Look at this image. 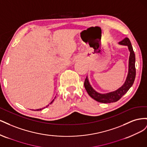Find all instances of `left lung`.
Listing matches in <instances>:
<instances>
[{
    "label": "left lung",
    "instance_id": "1",
    "mask_svg": "<svg viewBox=\"0 0 147 147\" xmlns=\"http://www.w3.org/2000/svg\"><path fill=\"white\" fill-rule=\"evenodd\" d=\"M120 45H126L128 47L129 50L130 51L129 59V70L128 74L125 83L123 85L119 88L118 90L110 92L107 94H100V93L96 92L90 85V82L88 81V77H86L85 80H84V86L88 94L90 95L92 99L101 102V103H111V102H117L121 98L122 96L124 95L129 90L130 88L132 86L136 78V57L134 51L133 50L131 43L128 38H125L122 41L119 42Z\"/></svg>",
    "mask_w": 147,
    "mask_h": 147
}]
</instances>
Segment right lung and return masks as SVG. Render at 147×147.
Returning a JSON list of instances; mask_svg holds the SVG:
<instances>
[{"mask_svg": "<svg viewBox=\"0 0 147 147\" xmlns=\"http://www.w3.org/2000/svg\"><path fill=\"white\" fill-rule=\"evenodd\" d=\"M54 100H55V99H53V100H52V102H51V103H50V104H52V103H53V101H54ZM48 105H47V106L46 107H48ZM44 108H45V107H44ZM44 108H42V109H37L36 110H37V111H39V110H42V109H43Z\"/></svg>", "mask_w": 147, "mask_h": 147, "instance_id": "obj_1", "label": "right lung"}]
</instances>
